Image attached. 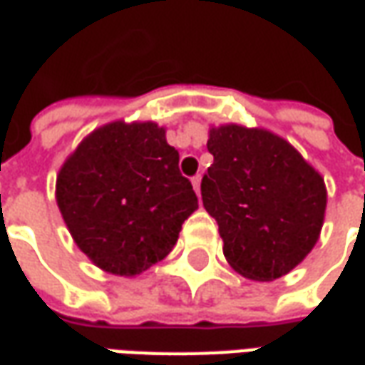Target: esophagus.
<instances>
[{
	"label": "esophagus",
	"mask_w": 365,
	"mask_h": 365,
	"mask_svg": "<svg viewBox=\"0 0 365 365\" xmlns=\"http://www.w3.org/2000/svg\"><path fill=\"white\" fill-rule=\"evenodd\" d=\"M200 180H202V177H200V175L192 177V187H195L196 195H198V196H200Z\"/></svg>",
	"instance_id": "34e87169"
}]
</instances>
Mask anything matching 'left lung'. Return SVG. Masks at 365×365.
<instances>
[{
	"label": "left lung",
	"mask_w": 365,
	"mask_h": 365,
	"mask_svg": "<svg viewBox=\"0 0 365 365\" xmlns=\"http://www.w3.org/2000/svg\"><path fill=\"white\" fill-rule=\"evenodd\" d=\"M206 147L214 163L202 177V202L218 222L228 263L253 281L287 275L320 236L324 178L265 129L212 128Z\"/></svg>",
	"instance_id": "obj_1"
}]
</instances>
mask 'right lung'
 <instances>
[{"instance_id":"1","label":"right lung","mask_w":365,"mask_h":365,"mask_svg":"<svg viewBox=\"0 0 365 365\" xmlns=\"http://www.w3.org/2000/svg\"><path fill=\"white\" fill-rule=\"evenodd\" d=\"M56 204L76 245L100 269L133 277L169 255L198 198L165 129L113 121L66 159Z\"/></svg>"}]
</instances>
